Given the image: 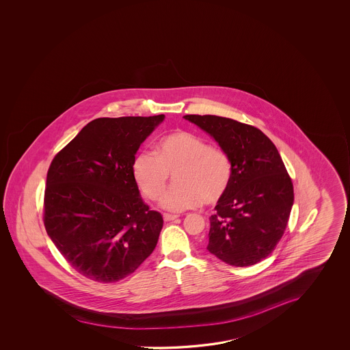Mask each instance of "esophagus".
Returning a JSON list of instances; mask_svg holds the SVG:
<instances>
[{
	"mask_svg": "<svg viewBox=\"0 0 350 350\" xmlns=\"http://www.w3.org/2000/svg\"><path fill=\"white\" fill-rule=\"evenodd\" d=\"M179 217L178 215H171V213H163V219L166 221V222H170V221H174V219H177Z\"/></svg>",
	"mask_w": 350,
	"mask_h": 350,
	"instance_id": "obj_1",
	"label": "esophagus"
}]
</instances>
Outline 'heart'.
Here are the masks:
<instances>
[{"label":"heart","instance_id":"obj_1","mask_svg":"<svg viewBox=\"0 0 350 350\" xmlns=\"http://www.w3.org/2000/svg\"><path fill=\"white\" fill-rule=\"evenodd\" d=\"M232 161L226 150L212 146L194 133L174 131L157 142L152 154H140L133 163V176L144 196L159 200L170 176L174 184L161 205L182 212L222 200L232 179Z\"/></svg>","mask_w":350,"mask_h":350}]
</instances>
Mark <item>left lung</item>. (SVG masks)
<instances>
[{
  "mask_svg": "<svg viewBox=\"0 0 350 350\" xmlns=\"http://www.w3.org/2000/svg\"><path fill=\"white\" fill-rule=\"evenodd\" d=\"M212 135L232 161L227 193L210 217L207 250L230 266L267 258L284 234L294 189L281 155L256 126L212 115H187Z\"/></svg>",
  "mask_w": 350,
  "mask_h": 350,
  "instance_id": "1",
  "label": "left lung"
}]
</instances>
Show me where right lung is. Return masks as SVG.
<instances>
[{
  "mask_svg": "<svg viewBox=\"0 0 350 350\" xmlns=\"http://www.w3.org/2000/svg\"><path fill=\"white\" fill-rule=\"evenodd\" d=\"M163 118L92 120L49 167L45 230L66 261L89 280L120 281L155 249L163 218L142 200L133 163Z\"/></svg>",
  "mask_w": 350,
  "mask_h": 350,
  "instance_id": "right-lung-1",
  "label": "right lung"
}]
</instances>
